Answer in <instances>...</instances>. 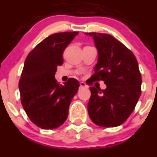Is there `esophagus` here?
<instances>
[{
  "mask_svg": "<svg viewBox=\"0 0 157 157\" xmlns=\"http://www.w3.org/2000/svg\"><path fill=\"white\" fill-rule=\"evenodd\" d=\"M80 88H87V85L85 82H80Z\"/></svg>",
  "mask_w": 157,
  "mask_h": 157,
  "instance_id": "esophagus-1",
  "label": "esophagus"
}]
</instances>
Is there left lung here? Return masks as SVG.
I'll list each match as a JSON object with an SVG mask.
<instances>
[{"label":"left lung","mask_w":157,"mask_h":157,"mask_svg":"<svg viewBox=\"0 0 157 157\" xmlns=\"http://www.w3.org/2000/svg\"><path fill=\"white\" fill-rule=\"evenodd\" d=\"M93 37L98 52L94 81H103L107 88L90 87L88 111L93 123L114 128L126 121L141 94L137 60L133 52L110 34L86 33Z\"/></svg>","instance_id":"8db88e82"}]
</instances>
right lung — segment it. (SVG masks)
<instances>
[{"label":"right lung","mask_w":157,"mask_h":157,"mask_svg":"<svg viewBox=\"0 0 157 157\" xmlns=\"http://www.w3.org/2000/svg\"><path fill=\"white\" fill-rule=\"evenodd\" d=\"M78 32L49 36L28 54L19 82L21 104L31 121L42 129L61 126L78 90L79 82L69 78L64 85L55 78L57 66L63 63L65 49Z\"/></svg>","instance_id":"obj_1"}]
</instances>
